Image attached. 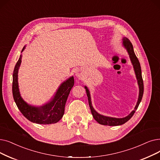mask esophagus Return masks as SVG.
Returning <instances> with one entry per match:
<instances>
[{"instance_id": "obj_1", "label": "esophagus", "mask_w": 160, "mask_h": 160, "mask_svg": "<svg viewBox=\"0 0 160 160\" xmlns=\"http://www.w3.org/2000/svg\"><path fill=\"white\" fill-rule=\"evenodd\" d=\"M75 75L76 76V78H78V79H82L83 77V75L80 70H76Z\"/></svg>"}]
</instances>
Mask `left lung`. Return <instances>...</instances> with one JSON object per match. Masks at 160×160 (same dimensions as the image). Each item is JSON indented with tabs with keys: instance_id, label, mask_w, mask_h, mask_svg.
Masks as SVG:
<instances>
[{
	"instance_id": "8db88e82",
	"label": "left lung",
	"mask_w": 160,
	"mask_h": 160,
	"mask_svg": "<svg viewBox=\"0 0 160 160\" xmlns=\"http://www.w3.org/2000/svg\"><path fill=\"white\" fill-rule=\"evenodd\" d=\"M122 41H123V46L128 51V53L129 55V58H130V59L131 61V63L133 66L135 73L136 75V78H137V82H138V88H139V94H138V98L137 105L135 107V109L126 117L122 118H116L103 116V115L99 114V113H97L96 112L92 106V101H91V97H90L89 89H88L87 86H85L84 88L86 89V94L88 96L89 105L90 107V110H91L92 114L93 115V117L94 118V119L97 122L101 125H104V126H120V125H122L126 122H127L133 116L134 113L135 112V110L137 109L138 105H139V104L142 98V95H143L144 84H143V80H142V78L141 68L140 63L135 54L133 45H132L130 40L126 37H123L122 39Z\"/></svg>"
}]
</instances>
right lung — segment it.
Wrapping results in <instances>:
<instances>
[{
	"label": "right lung",
	"instance_id": "right-lung-1",
	"mask_svg": "<svg viewBox=\"0 0 160 160\" xmlns=\"http://www.w3.org/2000/svg\"><path fill=\"white\" fill-rule=\"evenodd\" d=\"M25 48V46L23 47L22 52ZM22 58V55H21L13 72L12 93L18 108L27 120L33 123L46 125L58 122L64 114L68 96L74 86V77L71 76L62 83L50 102L40 107L31 106L22 99L19 90L18 74Z\"/></svg>",
	"mask_w": 160,
	"mask_h": 160
}]
</instances>
